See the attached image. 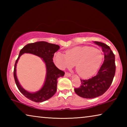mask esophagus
<instances>
[{
	"instance_id": "1",
	"label": "esophagus",
	"mask_w": 127,
	"mask_h": 127,
	"mask_svg": "<svg viewBox=\"0 0 127 127\" xmlns=\"http://www.w3.org/2000/svg\"><path fill=\"white\" fill-rule=\"evenodd\" d=\"M65 76H66V77H70V76H71V74H70V73H68V72H65Z\"/></svg>"
}]
</instances>
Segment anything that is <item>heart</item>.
Returning <instances> with one entry per match:
<instances>
[{
  "label": "heart",
  "instance_id": "obj_1",
  "mask_svg": "<svg viewBox=\"0 0 127 127\" xmlns=\"http://www.w3.org/2000/svg\"><path fill=\"white\" fill-rule=\"evenodd\" d=\"M54 62L61 69L72 68L76 65L77 73L82 78H89L95 73L102 63L101 51L90 46H79L66 51L65 55L57 53Z\"/></svg>",
  "mask_w": 127,
  "mask_h": 127
}]
</instances>
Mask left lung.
Here are the masks:
<instances>
[{
    "mask_svg": "<svg viewBox=\"0 0 127 127\" xmlns=\"http://www.w3.org/2000/svg\"><path fill=\"white\" fill-rule=\"evenodd\" d=\"M102 48L104 61L95 76L88 79H81V86L74 89L80 97L92 98L100 96L106 92L112 83L115 73V55L108 45L104 43L94 42Z\"/></svg>",
    "mask_w": 127,
    "mask_h": 127,
    "instance_id": "obj_1",
    "label": "left lung"
}]
</instances>
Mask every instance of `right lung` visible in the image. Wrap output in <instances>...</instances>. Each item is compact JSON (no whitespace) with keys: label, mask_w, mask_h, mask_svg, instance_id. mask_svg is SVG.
<instances>
[{"label":"right lung","mask_w":127,"mask_h":127,"mask_svg":"<svg viewBox=\"0 0 127 127\" xmlns=\"http://www.w3.org/2000/svg\"><path fill=\"white\" fill-rule=\"evenodd\" d=\"M60 46L58 45L50 44L45 41L30 43L21 49L18 57L16 60L14 68V78L15 82L20 91L26 97L36 102L45 101L50 98L57 91L58 78L63 77L64 72L59 69L53 63V57L55 52L59 50ZM30 53L43 58L47 68L46 79L44 85L39 91L35 93H30L21 87L16 76V65L19 58L23 53Z\"/></svg>","instance_id":"right-lung-1"}]
</instances>
